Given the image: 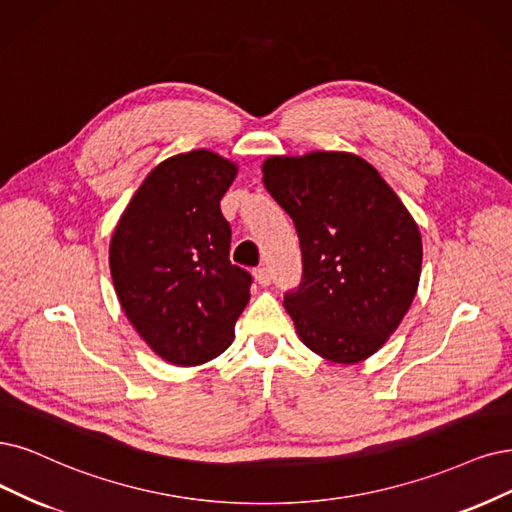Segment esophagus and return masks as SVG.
Returning <instances> with one entry per match:
<instances>
[{
	"label": "esophagus",
	"instance_id": "obj_1",
	"mask_svg": "<svg viewBox=\"0 0 512 512\" xmlns=\"http://www.w3.org/2000/svg\"><path fill=\"white\" fill-rule=\"evenodd\" d=\"M255 278H257L259 285L268 287L270 282H272V274H270V268H268V266H259V268L255 270Z\"/></svg>",
	"mask_w": 512,
	"mask_h": 512
}]
</instances>
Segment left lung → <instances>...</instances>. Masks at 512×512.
<instances>
[{"instance_id": "8db88e82", "label": "left lung", "mask_w": 512, "mask_h": 512, "mask_svg": "<svg viewBox=\"0 0 512 512\" xmlns=\"http://www.w3.org/2000/svg\"><path fill=\"white\" fill-rule=\"evenodd\" d=\"M263 185L299 236L301 282L285 308L301 342L333 363L363 361L418 291V225L369 162L342 151L268 158Z\"/></svg>"}]
</instances>
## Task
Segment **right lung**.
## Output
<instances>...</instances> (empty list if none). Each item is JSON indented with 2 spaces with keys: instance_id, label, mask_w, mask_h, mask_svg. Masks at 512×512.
<instances>
[{
  "instance_id": "1",
  "label": "right lung",
  "mask_w": 512,
  "mask_h": 512,
  "mask_svg": "<svg viewBox=\"0 0 512 512\" xmlns=\"http://www.w3.org/2000/svg\"><path fill=\"white\" fill-rule=\"evenodd\" d=\"M236 170L206 149L164 160L111 236L109 268L122 310L173 365L219 356L249 304L253 276L230 261L232 227L219 208Z\"/></svg>"
}]
</instances>
